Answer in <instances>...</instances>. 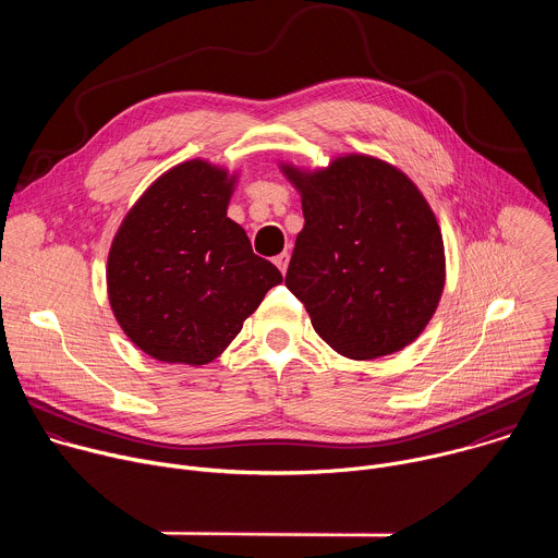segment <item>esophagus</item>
<instances>
[{
  "instance_id": "1",
  "label": "esophagus",
  "mask_w": 558,
  "mask_h": 558,
  "mask_svg": "<svg viewBox=\"0 0 558 558\" xmlns=\"http://www.w3.org/2000/svg\"><path fill=\"white\" fill-rule=\"evenodd\" d=\"M274 263H276V267L284 274L287 271V267H289V254L287 252H282V254H278L276 258H274Z\"/></svg>"
}]
</instances>
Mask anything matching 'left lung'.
Returning a JSON list of instances; mask_svg holds the SVG:
<instances>
[{
  "mask_svg": "<svg viewBox=\"0 0 558 558\" xmlns=\"http://www.w3.org/2000/svg\"><path fill=\"white\" fill-rule=\"evenodd\" d=\"M280 170L304 214L284 284L315 333L351 360L415 342L446 284L441 229L417 185L368 154H344L313 172Z\"/></svg>",
  "mask_w": 558,
  "mask_h": 558,
  "instance_id": "obj_1",
  "label": "left lung"
}]
</instances>
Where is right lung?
<instances>
[{"label": "right lung", "mask_w": 558, "mask_h": 558, "mask_svg": "<svg viewBox=\"0 0 558 558\" xmlns=\"http://www.w3.org/2000/svg\"><path fill=\"white\" fill-rule=\"evenodd\" d=\"M238 174L203 158L158 177L125 214L108 254V298L149 357L203 366L241 333L282 274L227 218Z\"/></svg>", "instance_id": "right-lung-1"}]
</instances>
